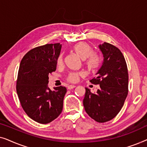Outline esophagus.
Masks as SVG:
<instances>
[{
	"label": "esophagus",
	"instance_id": "esophagus-1",
	"mask_svg": "<svg viewBox=\"0 0 147 147\" xmlns=\"http://www.w3.org/2000/svg\"><path fill=\"white\" fill-rule=\"evenodd\" d=\"M76 86H74V85H69V86H67V89L68 90H72V89H74V88H76Z\"/></svg>",
	"mask_w": 147,
	"mask_h": 147
}]
</instances>
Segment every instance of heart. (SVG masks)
I'll return each mask as SVG.
<instances>
[{"label":"heart","instance_id":"b5f03b06","mask_svg":"<svg viewBox=\"0 0 147 147\" xmlns=\"http://www.w3.org/2000/svg\"><path fill=\"white\" fill-rule=\"evenodd\" d=\"M74 50L80 58L84 60V65L89 71L95 72L99 69L102 63V58L99 55L94 53V50L89 44L85 42H80L74 46ZM63 56H59L57 60L58 65L63 63ZM83 72H73L68 74L67 80L72 83H76L81 77H83Z\"/></svg>","mask_w":147,"mask_h":147}]
</instances>
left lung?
I'll return each instance as SVG.
<instances>
[{
    "instance_id": "obj_1",
    "label": "left lung",
    "mask_w": 147,
    "mask_h": 147,
    "mask_svg": "<svg viewBox=\"0 0 147 147\" xmlns=\"http://www.w3.org/2000/svg\"><path fill=\"white\" fill-rule=\"evenodd\" d=\"M99 48L104 62L90 82L99 84L100 88L93 94L86 88L83 104L86 113L102 123L113 119L122 109L128 92V73L126 60L118 47L105 42Z\"/></svg>"
}]
</instances>
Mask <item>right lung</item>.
<instances>
[{
  "label": "right lung",
  "mask_w": 147,
  "mask_h": 147,
  "mask_svg": "<svg viewBox=\"0 0 147 147\" xmlns=\"http://www.w3.org/2000/svg\"><path fill=\"white\" fill-rule=\"evenodd\" d=\"M61 49L60 43L39 46L28 51L20 63L18 97L25 113L38 123H49L63 110L66 88L61 86L53 91L48 88L49 75L56 70Z\"/></svg>",
  "instance_id": "right-lung-1"
}]
</instances>
